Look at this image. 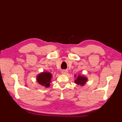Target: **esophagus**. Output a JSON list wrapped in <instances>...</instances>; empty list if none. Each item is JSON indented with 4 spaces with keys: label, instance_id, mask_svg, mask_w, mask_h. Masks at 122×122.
Here are the masks:
<instances>
[{
    "label": "esophagus",
    "instance_id": "obj_1",
    "mask_svg": "<svg viewBox=\"0 0 122 122\" xmlns=\"http://www.w3.org/2000/svg\"><path fill=\"white\" fill-rule=\"evenodd\" d=\"M68 71L67 70H63L61 71V73L63 74H66L67 73H68Z\"/></svg>",
    "mask_w": 122,
    "mask_h": 122
}]
</instances>
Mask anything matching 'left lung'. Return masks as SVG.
I'll return each instance as SVG.
<instances>
[{
    "mask_svg": "<svg viewBox=\"0 0 122 122\" xmlns=\"http://www.w3.org/2000/svg\"><path fill=\"white\" fill-rule=\"evenodd\" d=\"M86 81H87V79L86 77H85L83 76H80V75H79V76H77L76 79L75 80L74 82L77 84L83 86V85H84L85 83H86Z\"/></svg>",
    "mask_w": 122,
    "mask_h": 122,
    "instance_id": "8db88e82",
    "label": "left lung"
}]
</instances>
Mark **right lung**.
Returning a JSON list of instances; mask_svg holds the SVG:
<instances>
[{
  "label": "right lung",
  "instance_id": "1",
  "mask_svg": "<svg viewBox=\"0 0 122 122\" xmlns=\"http://www.w3.org/2000/svg\"><path fill=\"white\" fill-rule=\"evenodd\" d=\"M52 75L49 72H43L39 74L37 76V80L40 85H42L46 87H48L50 86Z\"/></svg>",
  "mask_w": 122,
  "mask_h": 122
}]
</instances>
